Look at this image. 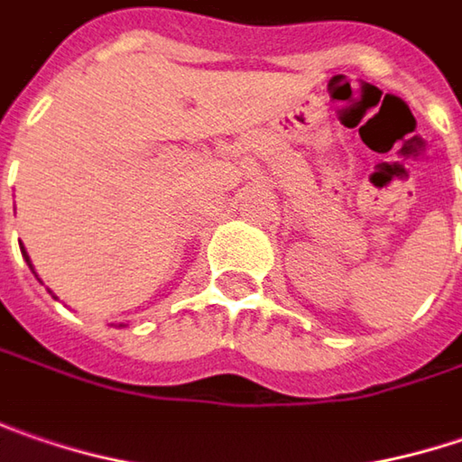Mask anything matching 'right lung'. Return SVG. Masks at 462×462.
Here are the masks:
<instances>
[{
    "label": "right lung",
    "instance_id": "obj_1",
    "mask_svg": "<svg viewBox=\"0 0 462 462\" xmlns=\"http://www.w3.org/2000/svg\"><path fill=\"white\" fill-rule=\"evenodd\" d=\"M20 251H23V258L28 261V266H31V272H33V263H31V258H28V254H25V248H23V245H20ZM33 274H36V272H33ZM36 277H39V274H36ZM120 327H125V324H120Z\"/></svg>",
    "mask_w": 462,
    "mask_h": 462
}]
</instances>
